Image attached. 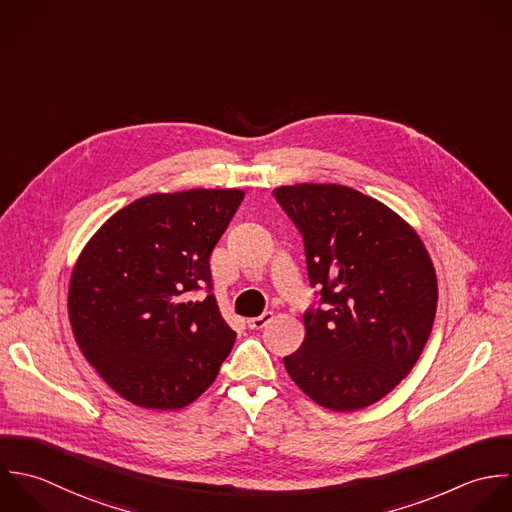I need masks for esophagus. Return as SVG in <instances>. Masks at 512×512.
Instances as JSON below:
<instances>
[{
  "label": "esophagus",
  "mask_w": 512,
  "mask_h": 512,
  "mask_svg": "<svg viewBox=\"0 0 512 512\" xmlns=\"http://www.w3.org/2000/svg\"><path fill=\"white\" fill-rule=\"evenodd\" d=\"M271 321H273V313H271V311H265V313L259 315V317L247 319V325H249V329H263V327L269 325Z\"/></svg>",
  "instance_id": "obj_1"
}]
</instances>
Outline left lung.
Here are the masks:
<instances>
[{"label": "left lung", "instance_id": "left-lung-1", "mask_svg": "<svg viewBox=\"0 0 512 512\" xmlns=\"http://www.w3.org/2000/svg\"><path fill=\"white\" fill-rule=\"evenodd\" d=\"M273 195L303 235L307 275L325 303L305 313V339L285 369L317 405L365 409L427 345L439 301L433 259L413 225L353 187L297 183Z\"/></svg>", "mask_w": 512, "mask_h": 512}]
</instances>
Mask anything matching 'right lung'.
Returning a JSON list of instances; mask_svg holds the SVG:
<instances>
[{"label": "right lung", "instance_id": "obj_1", "mask_svg": "<svg viewBox=\"0 0 512 512\" xmlns=\"http://www.w3.org/2000/svg\"><path fill=\"white\" fill-rule=\"evenodd\" d=\"M243 189L145 195L113 213L81 249L69 279L75 343L125 401L177 411L217 379L237 333L221 317L209 255Z\"/></svg>", "mask_w": 512, "mask_h": 512}]
</instances>
